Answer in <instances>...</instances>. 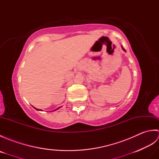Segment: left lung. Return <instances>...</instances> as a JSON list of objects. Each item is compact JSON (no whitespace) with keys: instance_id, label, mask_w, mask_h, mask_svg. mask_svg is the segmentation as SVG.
I'll use <instances>...</instances> for the list:
<instances>
[{"instance_id":"8db88e82","label":"left lung","mask_w":159,"mask_h":159,"mask_svg":"<svg viewBox=\"0 0 159 159\" xmlns=\"http://www.w3.org/2000/svg\"><path fill=\"white\" fill-rule=\"evenodd\" d=\"M121 47H122V49H123V50H124V51H126V50H125V49H124V48H123V46H121Z\"/></svg>"}]
</instances>
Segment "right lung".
Masks as SVG:
<instances>
[{
  "label": "right lung",
  "instance_id": "1",
  "mask_svg": "<svg viewBox=\"0 0 159 159\" xmlns=\"http://www.w3.org/2000/svg\"><path fill=\"white\" fill-rule=\"evenodd\" d=\"M58 109H59V108H58ZM56 109V110H57V109ZM37 110H39V109H37Z\"/></svg>",
  "mask_w": 159,
  "mask_h": 159
}]
</instances>
